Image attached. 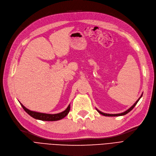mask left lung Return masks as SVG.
I'll return each instance as SVG.
<instances>
[{"label":"left lung","instance_id":"8db88e82","mask_svg":"<svg viewBox=\"0 0 156 156\" xmlns=\"http://www.w3.org/2000/svg\"><path fill=\"white\" fill-rule=\"evenodd\" d=\"M142 95L143 94H141V97L139 99H138L136 101V103H134V104L132 105L130 108H129L127 111H126L125 112H122V113H121V114H105V113H103V112H101V111H98V109H96L97 110V111L100 114H102V115H103V116H123V115H125V114H126L127 113H129L130 111H131L132 109L134 108V107L136 106V105L137 104V103L139 101V100H140V99L141 98V96H142Z\"/></svg>","mask_w":156,"mask_h":156}]
</instances>
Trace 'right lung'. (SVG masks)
<instances>
[{
  "mask_svg": "<svg viewBox=\"0 0 156 156\" xmlns=\"http://www.w3.org/2000/svg\"><path fill=\"white\" fill-rule=\"evenodd\" d=\"M21 106L22 108H24V110L29 114L30 115L31 117H33L34 119H37L42 121H57L60 120L64 117H66L68 113L70 111V105L68 106V107L66 108L63 112L58 113V114H44V113H40L30 111L29 109L26 108L24 105H23L22 103H20Z\"/></svg>",
  "mask_w": 156,
  "mask_h": 156,
  "instance_id": "1",
  "label": "right lung"
}]
</instances>
